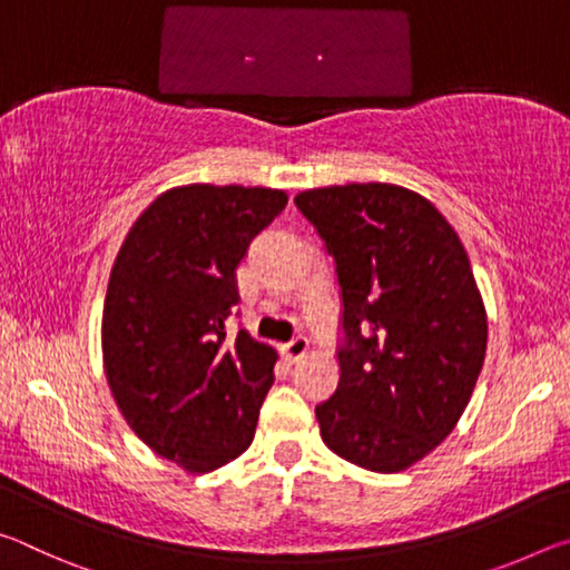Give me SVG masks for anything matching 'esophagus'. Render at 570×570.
Listing matches in <instances>:
<instances>
[{
    "mask_svg": "<svg viewBox=\"0 0 570 570\" xmlns=\"http://www.w3.org/2000/svg\"><path fill=\"white\" fill-rule=\"evenodd\" d=\"M306 350H308L306 336H294L292 342H286L282 346V356H284L286 362H296V360H302V356L306 354Z\"/></svg>",
    "mask_w": 570,
    "mask_h": 570,
    "instance_id": "esophagus-1",
    "label": "esophagus"
}]
</instances>
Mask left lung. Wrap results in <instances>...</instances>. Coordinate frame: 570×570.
<instances>
[{
	"label": "left lung",
	"instance_id": "1",
	"mask_svg": "<svg viewBox=\"0 0 570 570\" xmlns=\"http://www.w3.org/2000/svg\"><path fill=\"white\" fill-rule=\"evenodd\" d=\"M294 204L334 258L342 298L322 440L364 470L400 472L450 435L485 360L468 254L428 198L392 183L314 188Z\"/></svg>",
	"mask_w": 570,
	"mask_h": 570
}]
</instances>
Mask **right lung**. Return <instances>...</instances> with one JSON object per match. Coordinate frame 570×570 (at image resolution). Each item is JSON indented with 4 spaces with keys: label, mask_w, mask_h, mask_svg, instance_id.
<instances>
[{
    "label": "right lung",
    "mask_w": 570,
    "mask_h": 570,
    "mask_svg": "<svg viewBox=\"0 0 570 570\" xmlns=\"http://www.w3.org/2000/svg\"><path fill=\"white\" fill-rule=\"evenodd\" d=\"M286 193L244 186L173 188L135 220L102 308L112 397L158 455L190 472L226 465L254 440L276 354L226 322L236 266L286 206Z\"/></svg>",
    "instance_id": "right-lung-1"
}]
</instances>
